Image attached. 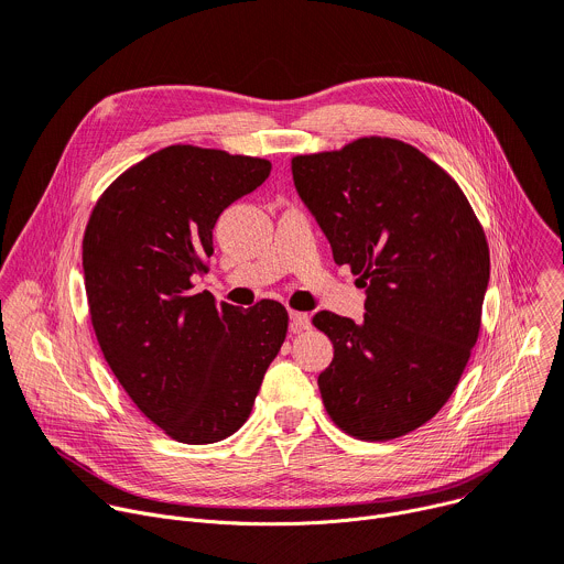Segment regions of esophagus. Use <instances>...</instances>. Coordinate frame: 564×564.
<instances>
[{
	"label": "esophagus",
	"mask_w": 564,
	"mask_h": 564,
	"mask_svg": "<svg viewBox=\"0 0 564 564\" xmlns=\"http://www.w3.org/2000/svg\"><path fill=\"white\" fill-rule=\"evenodd\" d=\"M289 325H291L293 334H300V332L311 327V316L308 314H300V311H291V314H289Z\"/></svg>",
	"instance_id": "34e87169"
}]
</instances>
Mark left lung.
I'll list each match as a JSON object with an SVG mask.
<instances>
[{
  "instance_id": "1",
  "label": "left lung",
  "mask_w": 564,
  "mask_h": 564,
  "mask_svg": "<svg viewBox=\"0 0 564 564\" xmlns=\"http://www.w3.org/2000/svg\"><path fill=\"white\" fill-rule=\"evenodd\" d=\"M291 172L334 262L367 295L360 323L314 316L334 343L323 403L358 440H394L440 412L462 379L490 278L484 230L459 185L394 139L295 156Z\"/></svg>"
}]
</instances>
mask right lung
Instances as JSON below:
<instances>
[{"mask_svg":"<svg viewBox=\"0 0 564 564\" xmlns=\"http://www.w3.org/2000/svg\"><path fill=\"white\" fill-rule=\"evenodd\" d=\"M269 174L264 159L170 145L122 172L85 230L102 356L139 410L181 444L237 432L286 338L280 302L239 308L195 291L219 215Z\"/></svg>","mask_w":564,"mask_h":564,"instance_id":"1","label":"right lung"}]
</instances>
